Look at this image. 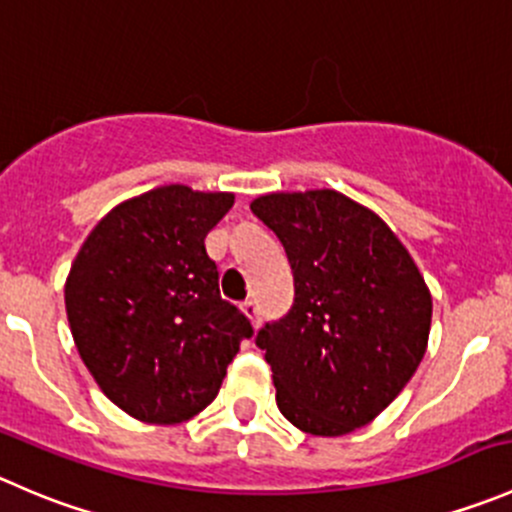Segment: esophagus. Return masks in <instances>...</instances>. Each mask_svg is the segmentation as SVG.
<instances>
[{
	"label": "esophagus",
	"mask_w": 512,
	"mask_h": 512,
	"mask_svg": "<svg viewBox=\"0 0 512 512\" xmlns=\"http://www.w3.org/2000/svg\"><path fill=\"white\" fill-rule=\"evenodd\" d=\"M241 311L251 318V323H254V326L261 323V308H258V303L254 301V298H246V301L241 303Z\"/></svg>",
	"instance_id": "obj_1"
}]
</instances>
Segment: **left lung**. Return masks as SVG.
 <instances>
[{
	"mask_svg": "<svg viewBox=\"0 0 512 512\" xmlns=\"http://www.w3.org/2000/svg\"><path fill=\"white\" fill-rule=\"evenodd\" d=\"M251 211L293 271V306L256 333L278 411L328 438L366 426L426 353L433 301L421 271L373 211L338 191L266 194Z\"/></svg>",
	"mask_w": 512,
	"mask_h": 512,
	"instance_id": "8db88e82",
	"label": "left lung"
}]
</instances>
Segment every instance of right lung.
Instances as JSON below:
<instances>
[{"instance_id": "add662e5", "label": "right lung", "mask_w": 512, "mask_h": 512, "mask_svg": "<svg viewBox=\"0 0 512 512\" xmlns=\"http://www.w3.org/2000/svg\"><path fill=\"white\" fill-rule=\"evenodd\" d=\"M234 194L171 184L124 201L86 236L64 301L84 366L144 423L194 418L219 393L249 318L224 301L204 239Z\"/></svg>"}]
</instances>
